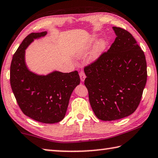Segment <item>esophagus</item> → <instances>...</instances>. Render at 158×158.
I'll list each match as a JSON object with an SVG mask.
<instances>
[{
    "mask_svg": "<svg viewBox=\"0 0 158 158\" xmlns=\"http://www.w3.org/2000/svg\"><path fill=\"white\" fill-rule=\"evenodd\" d=\"M79 76H80V79H81V81H84L85 79V77H86V76H85V74L84 72H80Z\"/></svg>",
    "mask_w": 158,
    "mask_h": 158,
    "instance_id": "obj_1",
    "label": "esophagus"
}]
</instances>
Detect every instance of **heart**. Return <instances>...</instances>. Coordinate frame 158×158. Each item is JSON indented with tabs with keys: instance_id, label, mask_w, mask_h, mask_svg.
I'll return each instance as SVG.
<instances>
[{
	"instance_id": "1",
	"label": "heart",
	"mask_w": 158,
	"mask_h": 158,
	"mask_svg": "<svg viewBox=\"0 0 158 158\" xmlns=\"http://www.w3.org/2000/svg\"><path fill=\"white\" fill-rule=\"evenodd\" d=\"M106 46V42L105 40H101L99 41L97 44H96L95 47L94 48V51H93V58L95 59V58H98L99 56V55L100 54L101 52H102L104 49L105 48Z\"/></svg>"
}]
</instances>
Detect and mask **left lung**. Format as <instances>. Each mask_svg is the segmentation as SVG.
<instances>
[{"mask_svg": "<svg viewBox=\"0 0 158 158\" xmlns=\"http://www.w3.org/2000/svg\"><path fill=\"white\" fill-rule=\"evenodd\" d=\"M116 37L107 52L84 68V84L98 118L127 117L139 105L147 80L144 53L132 34L113 27Z\"/></svg>", "mask_w": 158, "mask_h": 158, "instance_id": "obj_1", "label": "left lung"}]
</instances>
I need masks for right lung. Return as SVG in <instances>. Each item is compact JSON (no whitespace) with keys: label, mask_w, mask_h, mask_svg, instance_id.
<instances>
[{"label":"right lung","mask_w":158,"mask_h":158,"mask_svg":"<svg viewBox=\"0 0 158 158\" xmlns=\"http://www.w3.org/2000/svg\"><path fill=\"white\" fill-rule=\"evenodd\" d=\"M47 32L32 33L16 51L10 65V84L21 110L26 116L43 123L62 121L73 90L79 84L77 71L63 73L54 71L46 76L38 75L26 67L25 50L34 39Z\"/></svg>","instance_id":"obj_1"}]
</instances>
